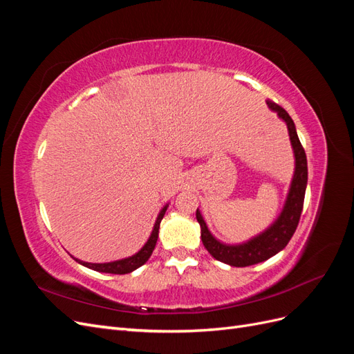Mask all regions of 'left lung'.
Returning a JSON list of instances; mask_svg holds the SVG:
<instances>
[{
    "instance_id": "1",
    "label": "left lung",
    "mask_w": 354,
    "mask_h": 354,
    "mask_svg": "<svg viewBox=\"0 0 354 354\" xmlns=\"http://www.w3.org/2000/svg\"><path fill=\"white\" fill-rule=\"evenodd\" d=\"M267 104H269L270 109L277 112V115L286 122L289 138H291L295 153V174L292 178L291 189H289L285 208L279 218L276 220V223L270 229H267L264 233H261L260 236H257L243 245L233 246L220 243L214 238L209 233L205 221H203L201 212L196 209V220L201 224V238L203 246H205L207 251L214 257V259L234 267H246L261 263L282 251L288 245V242L291 241L292 234L295 233L304 205V195L307 186V158L304 147L301 142H299L294 121L291 120V116L288 115V112L282 106L272 100H267Z\"/></svg>"
}]
</instances>
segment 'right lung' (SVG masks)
Segmentation results:
<instances>
[{"instance_id":"right-lung-1","label":"right lung","mask_w":354,"mask_h":354,"mask_svg":"<svg viewBox=\"0 0 354 354\" xmlns=\"http://www.w3.org/2000/svg\"><path fill=\"white\" fill-rule=\"evenodd\" d=\"M167 211V207L162 208V211L159 212V216L156 218V223H155V227L152 230V234L151 238H149V241L146 242V245L143 246V248L138 251L136 255L130 257V259H124V260H120V261H113V263H103V264H95V263H85V261H80L77 260L78 263H81L82 266L88 267V269H93L95 272H102V273H112V274H127V273H131L133 270L138 269V267L143 266L149 257L152 255L153 250H155V245H156V241H158V232H159V224H160V220L164 218V214Z\"/></svg>"}]
</instances>
